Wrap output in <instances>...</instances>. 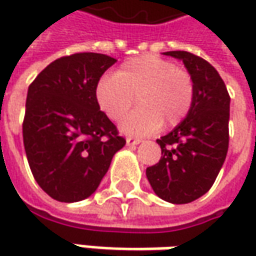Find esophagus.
Returning a JSON list of instances; mask_svg holds the SVG:
<instances>
[{
    "label": "esophagus",
    "instance_id": "obj_1",
    "mask_svg": "<svg viewBox=\"0 0 256 256\" xmlns=\"http://www.w3.org/2000/svg\"><path fill=\"white\" fill-rule=\"evenodd\" d=\"M138 144H141V140H138V138H126V145L128 146H135V145H138Z\"/></svg>",
    "mask_w": 256,
    "mask_h": 256
}]
</instances>
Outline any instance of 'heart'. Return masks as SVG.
<instances>
[{
  "label": "heart",
  "instance_id": "b5f03b06",
  "mask_svg": "<svg viewBox=\"0 0 256 256\" xmlns=\"http://www.w3.org/2000/svg\"><path fill=\"white\" fill-rule=\"evenodd\" d=\"M141 106L122 122L128 135H146L162 126L178 125L190 112L194 101V81L188 71L158 55L146 54L128 60L115 75L102 76L95 98L110 120L118 121L135 104Z\"/></svg>",
  "mask_w": 256,
  "mask_h": 256
}]
</instances>
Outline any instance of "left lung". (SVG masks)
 <instances>
[{"label": "left lung", "instance_id": "8db88e82", "mask_svg": "<svg viewBox=\"0 0 256 256\" xmlns=\"http://www.w3.org/2000/svg\"><path fill=\"white\" fill-rule=\"evenodd\" d=\"M164 55L184 62L194 81V101L181 122L156 140L162 155L146 168V178L161 200L188 204L210 191L226 158L231 98L218 71L204 58L186 51Z\"/></svg>", "mask_w": 256, "mask_h": 256}]
</instances>
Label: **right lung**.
Wrapping results in <instances>:
<instances>
[{
    "label": "right lung",
    "instance_id": "1",
    "mask_svg": "<svg viewBox=\"0 0 256 256\" xmlns=\"http://www.w3.org/2000/svg\"><path fill=\"white\" fill-rule=\"evenodd\" d=\"M115 62L112 56L96 52L62 56L28 88L25 154L35 181L56 201L91 196L115 152L125 145L95 98L100 78Z\"/></svg>",
    "mask_w": 256,
    "mask_h": 256
}]
</instances>
